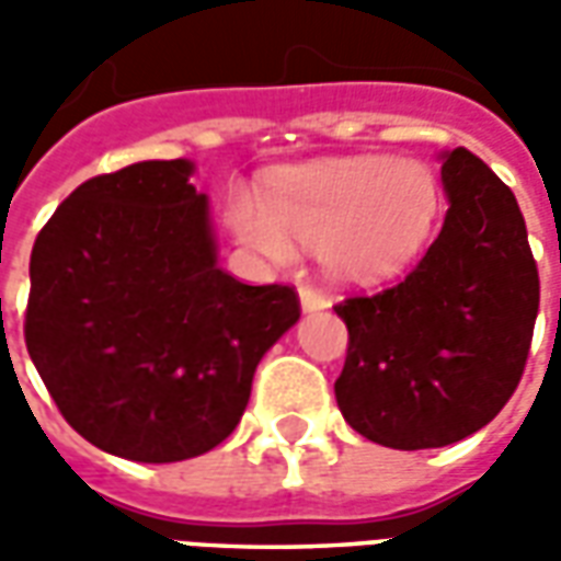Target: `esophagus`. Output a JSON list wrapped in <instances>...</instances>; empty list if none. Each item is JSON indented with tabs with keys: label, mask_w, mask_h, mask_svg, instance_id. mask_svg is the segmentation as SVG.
<instances>
[{
	"label": "esophagus",
	"mask_w": 561,
	"mask_h": 561,
	"mask_svg": "<svg viewBox=\"0 0 561 561\" xmlns=\"http://www.w3.org/2000/svg\"><path fill=\"white\" fill-rule=\"evenodd\" d=\"M299 299L305 311H323V308H329V296H325L323 289L308 287V284L299 289Z\"/></svg>",
	"instance_id": "1"
}]
</instances>
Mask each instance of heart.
<instances>
[{
    "instance_id": "1",
    "label": "heart",
    "mask_w": 561,
    "mask_h": 561,
    "mask_svg": "<svg viewBox=\"0 0 561 561\" xmlns=\"http://www.w3.org/2000/svg\"><path fill=\"white\" fill-rule=\"evenodd\" d=\"M435 210V178L420 162L356 157L277 174L268 198L236 186L226 217L238 241L268 260L293 262L299 241L323 248L341 280L377 284L420 253Z\"/></svg>"
}]
</instances>
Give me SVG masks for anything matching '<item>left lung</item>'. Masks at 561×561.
I'll use <instances>...</instances> for the list:
<instances>
[{"label": "left lung", "instance_id": "8db88e82", "mask_svg": "<svg viewBox=\"0 0 561 561\" xmlns=\"http://www.w3.org/2000/svg\"><path fill=\"white\" fill-rule=\"evenodd\" d=\"M450 210L399 284L353 293L347 359L335 380L344 420L392 450L474 435L514 396L526 368L541 280L511 186L471 150L444 157Z\"/></svg>", "mask_w": 561, "mask_h": 561}]
</instances>
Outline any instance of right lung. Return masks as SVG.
Returning <instances> with one entry per match:
<instances>
[{
    "instance_id": "add662e5",
    "label": "right lung",
    "mask_w": 561,
    "mask_h": 561,
    "mask_svg": "<svg viewBox=\"0 0 561 561\" xmlns=\"http://www.w3.org/2000/svg\"><path fill=\"white\" fill-rule=\"evenodd\" d=\"M186 160L96 174L42 226L23 337L59 414L99 450L181 462L232 435L253 371L299 320L289 284L217 265Z\"/></svg>"
}]
</instances>
